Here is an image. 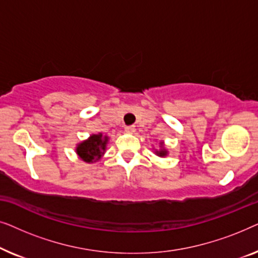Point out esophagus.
Listing matches in <instances>:
<instances>
[{"mask_svg": "<svg viewBox=\"0 0 258 258\" xmlns=\"http://www.w3.org/2000/svg\"><path fill=\"white\" fill-rule=\"evenodd\" d=\"M124 132H125V133H128V134H133V133H135V126H134V125H128V126H125V128H124Z\"/></svg>", "mask_w": 258, "mask_h": 258, "instance_id": "34e87169", "label": "esophagus"}]
</instances>
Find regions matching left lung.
<instances>
[{
    "label": "left lung",
    "mask_w": 258,
    "mask_h": 258,
    "mask_svg": "<svg viewBox=\"0 0 258 258\" xmlns=\"http://www.w3.org/2000/svg\"><path fill=\"white\" fill-rule=\"evenodd\" d=\"M155 154H156L157 156H161V157H164V156H167L168 151L164 149V147H163V142H161V149H158V150L155 151Z\"/></svg>",
    "instance_id": "obj_1"
}]
</instances>
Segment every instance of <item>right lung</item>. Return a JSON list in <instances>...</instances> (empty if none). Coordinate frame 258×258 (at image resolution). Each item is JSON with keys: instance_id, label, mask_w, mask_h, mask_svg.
<instances>
[{"instance_id": "obj_1", "label": "right lung", "mask_w": 258, "mask_h": 258, "mask_svg": "<svg viewBox=\"0 0 258 258\" xmlns=\"http://www.w3.org/2000/svg\"><path fill=\"white\" fill-rule=\"evenodd\" d=\"M108 143V136L102 134L91 135L89 139L77 144L76 153L81 160L87 163H94L103 156Z\"/></svg>"}]
</instances>
